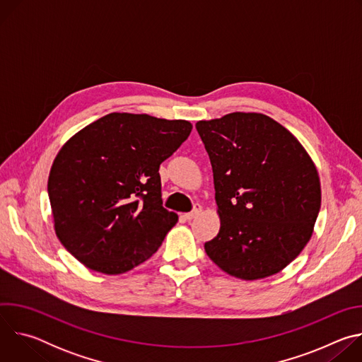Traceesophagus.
<instances>
[{
    "mask_svg": "<svg viewBox=\"0 0 362 362\" xmlns=\"http://www.w3.org/2000/svg\"><path fill=\"white\" fill-rule=\"evenodd\" d=\"M200 212H202V206H200L199 203H196L192 212H189V214H185V218H186L187 221H190V219H194L197 215H200Z\"/></svg>",
    "mask_w": 362,
    "mask_h": 362,
    "instance_id": "34e87169",
    "label": "esophagus"
}]
</instances>
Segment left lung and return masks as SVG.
<instances>
[{"label":"left lung","mask_w":362,"mask_h":362,"mask_svg":"<svg viewBox=\"0 0 362 362\" xmlns=\"http://www.w3.org/2000/svg\"><path fill=\"white\" fill-rule=\"evenodd\" d=\"M196 129L211 159L221 218L206 253L239 279L281 272L311 239L320 214L313 159L289 130L261 113L200 120Z\"/></svg>","instance_id":"1"}]
</instances>
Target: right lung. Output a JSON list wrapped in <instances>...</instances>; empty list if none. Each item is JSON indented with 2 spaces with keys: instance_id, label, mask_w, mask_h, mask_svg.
Wrapping results in <instances>:
<instances>
[{
  "instance_id": "add662e5",
  "label": "right lung",
  "mask_w": 362,
  "mask_h": 362,
  "mask_svg": "<svg viewBox=\"0 0 362 362\" xmlns=\"http://www.w3.org/2000/svg\"><path fill=\"white\" fill-rule=\"evenodd\" d=\"M186 120L110 113L76 133L48 176L54 230L88 269L124 274L159 249L177 215L162 206V162L189 137Z\"/></svg>"
}]
</instances>
